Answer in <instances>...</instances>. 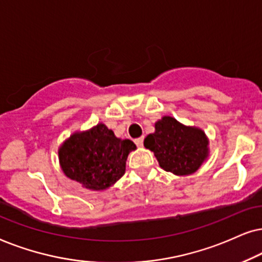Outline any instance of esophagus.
Wrapping results in <instances>:
<instances>
[{
	"mask_svg": "<svg viewBox=\"0 0 262 262\" xmlns=\"http://www.w3.org/2000/svg\"><path fill=\"white\" fill-rule=\"evenodd\" d=\"M135 144H137V146H139V147H141V146L144 145V137L135 139Z\"/></svg>",
	"mask_w": 262,
	"mask_h": 262,
	"instance_id": "obj_1",
	"label": "esophagus"
}]
</instances>
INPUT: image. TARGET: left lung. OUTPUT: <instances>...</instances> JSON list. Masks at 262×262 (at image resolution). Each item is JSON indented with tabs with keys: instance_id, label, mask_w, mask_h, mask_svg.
Masks as SVG:
<instances>
[{
	"instance_id": "1",
	"label": "left lung",
	"mask_w": 262,
	"mask_h": 262,
	"mask_svg": "<svg viewBox=\"0 0 262 262\" xmlns=\"http://www.w3.org/2000/svg\"><path fill=\"white\" fill-rule=\"evenodd\" d=\"M144 146L155 153L162 169L176 176L196 172L210 156V140L205 132L171 116L156 122L155 133L145 138Z\"/></svg>"
}]
</instances>
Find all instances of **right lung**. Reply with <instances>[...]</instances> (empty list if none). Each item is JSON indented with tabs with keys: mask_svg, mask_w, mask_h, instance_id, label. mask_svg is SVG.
Instances as JSON below:
<instances>
[{
	"mask_svg": "<svg viewBox=\"0 0 262 262\" xmlns=\"http://www.w3.org/2000/svg\"><path fill=\"white\" fill-rule=\"evenodd\" d=\"M134 149L133 141L117 138L100 122L66 139L58 147V162L68 179L86 189L103 191L124 175L128 155Z\"/></svg>",
	"mask_w": 262,
	"mask_h": 262,
	"instance_id": "1",
	"label": "right lung"
}]
</instances>
